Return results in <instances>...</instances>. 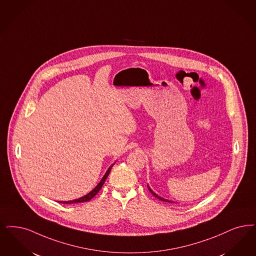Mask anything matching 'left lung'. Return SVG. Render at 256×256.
Returning <instances> with one entry per match:
<instances>
[{
    "instance_id": "8db88e82",
    "label": "left lung",
    "mask_w": 256,
    "mask_h": 256,
    "mask_svg": "<svg viewBox=\"0 0 256 256\" xmlns=\"http://www.w3.org/2000/svg\"><path fill=\"white\" fill-rule=\"evenodd\" d=\"M148 190H150V192L152 194V195H154V196H155L156 198H158L159 200H161V201H164V202H168V203H174V201H170V200L164 199V198H163V197H161V196H159V195L156 194L154 192V190H152V188H150V186H148Z\"/></svg>"
}]
</instances>
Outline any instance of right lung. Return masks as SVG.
<instances>
[{"mask_svg":"<svg viewBox=\"0 0 256 256\" xmlns=\"http://www.w3.org/2000/svg\"><path fill=\"white\" fill-rule=\"evenodd\" d=\"M115 164V163H113V164L108 168V170H106V172L102 176L101 181L90 192H88L86 195H84L82 197H80V198H78V199H74V200H70V201H60V203H62V204H74V203H82V202H88V201H90V200L92 199L95 195L97 194L99 192V190H101L102 184L106 182V179L108 178V174L110 172L112 168L113 164Z\"/></svg>","mask_w":256,"mask_h":256,"instance_id":"obj_1","label":"right lung"}]
</instances>
